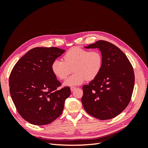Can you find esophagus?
I'll return each instance as SVG.
<instances>
[{"label":"esophagus","instance_id":"esophagus-1","mask_svg":"<svg viewBox=\"0 0 148 148\" xmlns=\"http://www.w3.org/2000/svg\"><path fill=\"white\" fill-rule=\"evenodd\" d=\"M76 88H76V87H73V86H72V87H71V88H70V90H71V91H73L75 90V89H76Z\"/></svg>","mask_w":148,"mask_h":148}]
</instances>
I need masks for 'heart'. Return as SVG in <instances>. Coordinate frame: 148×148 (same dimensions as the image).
<instances>
[{"label":"heart","instance_id":"1","mask_svg":"<svg viewBox=\"0 0 148 148\" xmlns=\"http://www.w3.org/2000/svg\"><path fill=\"white\" fill-rule=\"evenodd\" d=\"M64 60L57 59L52 62L51 68L56 77L64 80L73 70L72 75L64 85L73 86L81 84L85 80L95 79L99 75L102 66V57L99 51H88L79 47L70 49L64 56Z\"/></svg>","mask_w":148,"mask_h":148}]
</instances>
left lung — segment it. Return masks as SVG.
<instances>
[{"mask_svg": "<svg viewBox=\"0 0 148 148\" xmlns=\"http://www.w3.org/2000/svg\"><path fill=\"white\" fill-rule=\"evenodd\" d=\"M84 47L99 49L102 66L99 75L83 86V106L96 119H113L131 100L135 84L133 66L126 55L109 42L100 40Z\"/></svg>", "mask_w": 148, "mask_h": 148, "instance_id": "left-lung-1", "label": "left lung"}]
</instances>
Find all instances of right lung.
I'll return each mask as SVG.
<instances>
[{"label": "right lung", "instance_id": "obj_1", "mask_svg": "<svg viewBox=\"0 0 148 148\" xmlns=\"http://www.w3.org/2000/svg\"><path fill=\"white\" fill-rule=\"evenodd\" d=\"M65 50L35 47L17 62L9 77L10 93L18 112L36 125L51 123L62 113L70 87L57 89L61 83L51 65Z\"/></svg>", "mask_w": 148, "mask_h": 148}]
</instances>
